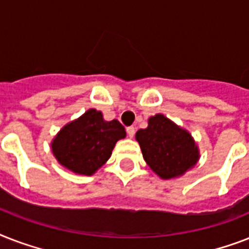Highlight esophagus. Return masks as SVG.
Instances as JSON below:
<instances>
[{
	"instance_id": "1",
	"label": "esophagus",
	"mask_w": 249,
	"mask_h": 249,
	"mask_svg": "<svg viewBox=\"0 0 249 249\" xmlns=\"http://www.w3.org/2000/svg\"><path fill=\"white\" fill-rule=\"evenodd\" d=\"M126 133H128V136L130 137V138H133L134 134H136V128H134V126H128V128H126Z\"/></svg>"
}]
</instances>
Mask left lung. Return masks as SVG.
Returning a JSON list of instances; mask_svg holds the SVG:
<instances>
[{
    "mask_svg": "<svg viewBox=\"0 0 249 249\" xmlns=\"http://www.w3.org/2000/svg\"><path fill=\"white\" fill-rule=\"evenodd\" d=\"M136 138L146 163L164 179L181 176L199 159L193 137L160 113L137 132Z\"/></svg>",
    "mask_w": 249,
    "mask_h": 249,
    "instance_id": "8db88e82",
    "label": "left lung"
}]
</instances>
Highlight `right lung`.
Here are the masks:
<instances>
[{
    "instance_id": "obj_1",
    "label": "right lung",
    "mask_w": 249,
    "mask_h": 249,
    "mask_svg": "<svg viewBox=\"0 0 249 249\" xmlns=\"http://www.w3.org/2000/svg\"><path fill=\"white\" fill-rule=\"evenodd\" d=\"M124 137L125 129L119 121H105L102 112L89 109L60 130L52 147L62 165L90 176L109 159L115 143Z\"/></svg>"
}]
</instances>
